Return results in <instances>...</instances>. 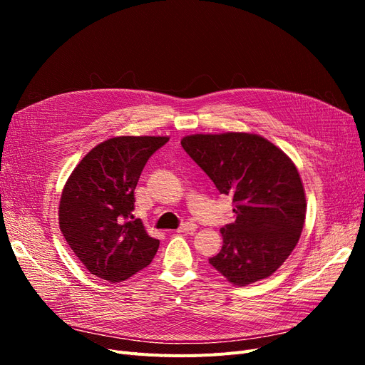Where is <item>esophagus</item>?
<instances>
[{
  "label": "esophagus",
  "mask_w": 365,
  "mask_h": 365,
  "mask_svg": "<svg viewBox=\"0 0 365 365\" xmlns=\"http://www.w3.org/2000/svg\"><path fill=\"white\" fill-rule=\"evenodd\" d=\"M197 225L193 224V222H184L178 230H176V233H193V231H196Z\"/></svg>",
  "instance_id": "esophagus-1"
}]
</instances>
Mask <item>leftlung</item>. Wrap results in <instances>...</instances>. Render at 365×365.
<instances>
[{
	"label": "left lung",
	"mask_w": 365,
	"mask_h": 365,
	"mask_svg": "<svg viewBox=\"0 0 365 365\" xmlns=\"http://www.w3.org/2000/svg\"><path fill=\"white\" fill-rule=\"evenodd\" d=\"M181 146L216 185L233 196L236 220L227 224L224 245L210 264L237 286L280 268L300 239L306 217L303 182L295 164L256 134H195Z\"/></svg>",
	"instance_id": "1"
}]
</instances>
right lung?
<instances>
[{"label":"right lung","mask_w":365,"mask_h":365,"mask_svg":"<svg viewBox=\"0 0 365 365\" xmlns=\"http://www.w3.org/2000/svg\"><path fill=\"white\" fill-rule=\"evenodd\" d=\"M169 137H115L91 149L70 175L59 227L86 269L108 282L129 279L155 257L160 240L134 219V190L148 160Z\"/></svg>","instance_id":"1"}]
</instances>
